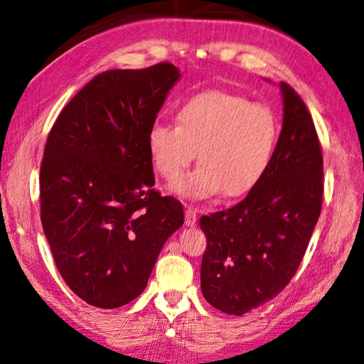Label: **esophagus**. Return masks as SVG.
<instances>
[{
	"label": "esophagus",
	"mask_w": 364,
	"mask_h": 364,
	"mask_svg": "<svg viewBox=\"0 0 364 364\" xmlns=\"http://www.w3.org/2000/svg\"><path fill=\"white\" fill-rule=\"evenodd\" d=\"M186 225L195 227L196 225V211L193 208H187L186 211Z\"/></svg>",
	"instance_id": "obj_1"
}]
</instances>
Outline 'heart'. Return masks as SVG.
I'll return each mask as SVG.
<instances>
[{"label": "heart", "instance_id": "obj_1", "mask_svg": "<svg viewBox=\"0 0 364 364\" xmlns=\"http://www.w3.org/2000/svg\"><path fill=\"white\" fill-rule=\"evenodd\" d=\"M177 126L156 121L146 132L153 166L166 181L183 174L198 151L200 168L172 186L190 200L222 192L228 198L250 193L269 169L278 142V119L269 107L224 91L187 99L176 112Z\"/></svg>", "mask_w": 364, "mask_h": 364}]
</instances>
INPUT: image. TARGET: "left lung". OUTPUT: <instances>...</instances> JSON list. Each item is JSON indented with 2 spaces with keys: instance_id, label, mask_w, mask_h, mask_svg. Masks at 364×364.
Segmentation results:
<instances>
[{
  "instance_id": "8db88e82",
  "label": "left lung",
  "mask_w": 364,
  "mask_h": 364,
  "mask_svg": "<svg viewBox=\"0 0 364 364\" xmlns=\"http://www.w3.org/2000/svg\"><path fill=\"white\" fill-rule=\"evenodd\" d=\"M283 127L269 169L246 198L203 215L201 292L228 315L272 301L294 277L321 213L323 155L307 107L286 82Z\"/></svg>"
}]
</instances>
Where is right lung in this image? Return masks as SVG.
I'll return each instance as SVG.
<instances>
[{
  "instance_id": "obj_1",
  "label": "right lung",
  "mask_w": 364,
  "mask_h": 364,
  "mask_svg": "<svg viewBox=\"0 0 364 364\" xmlns=\"http://www.w3.org/2000/svg\"><path fill=\"white\" fill-rule=\"evenodd\" d=\"M181 80L168 62L95 76L60 112L40 171L41 224L76 296L118 309L142 294L183 225L181 201L153 190L146 132Z\"/></svg>"
}]
</instances>
